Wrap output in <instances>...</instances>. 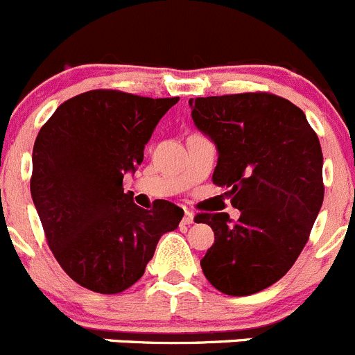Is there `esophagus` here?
<instances>
[{
    "label": "esophagus",
    "mask_w": 355,
    "mask_h": 355,
    "mask_svg": "<svg viewBox=\"0 0 355 355\" xmlns=\"http://www.w3.org/2000/svg\"><path fill=\"white\" fill-rule=\"evenodd\" d=\"M182 223H184V225H192V223H194V213L185 211L184 218H182Z\"/></svg>",
    "instance_id": "34e87169"
}]
</instances>
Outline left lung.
Instances as JSON below:
<instances>
[{"label": "left lung", "instance_id": "obj_1", "mask_svg": "<svg viewBox=\"0 0 355 355\" xmlns=\"http://www.w3.org/2000/svg\"><path fill=\"white\" fill-rule=\"evenodd\" d=\"M196 128L216 147L213 182L229 187V213H201L215 243L201 260L222 293L246 297L272 286L304 250L324 199L322 150L304 111L270 94L189 101Z\"/></svg>", "mask_w": 355, "mask_h": 355}]
</instances>
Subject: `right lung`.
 <instances>
[{
	"label": "right lung",
	"instance_id": "right-lung-1",
	"mask_svg": "<svg viewBox=\"0 0 355 355\" xmlns=\"http://www.w3.org/2000/svg\"><path fill=\"white\" fill-rule=\"evenodd\" d=\"M178 102L92 90L58 105L33 149L31 196L53 257L71 279L102 295L128 290L184 209L133 202L135 173L159 119Z\"/></svg>",
	"mask_w": 355,
	"mask_h": 355
}]
</instances>
